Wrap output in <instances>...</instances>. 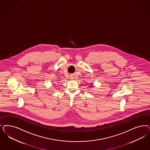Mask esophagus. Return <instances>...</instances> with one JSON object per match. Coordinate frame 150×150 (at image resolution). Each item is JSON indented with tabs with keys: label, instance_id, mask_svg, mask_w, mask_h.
<instances>
[{
	"label": "esophagus",
	"instance_id": "34e87169",
	"mask_svg": "<svg viewBox=\"0 0 150 150\" xmlns=\"http://www.w3.org/2000/svg\"><path fill=\"white\" fill-rule=\"evenodd\" d=\"M72 77H73L72 76H71V78H72ZM71 79H72V78H71Z\"/></svg>",
	"mask_w": 150,
	"mask_h": 150
}]
</instances>
